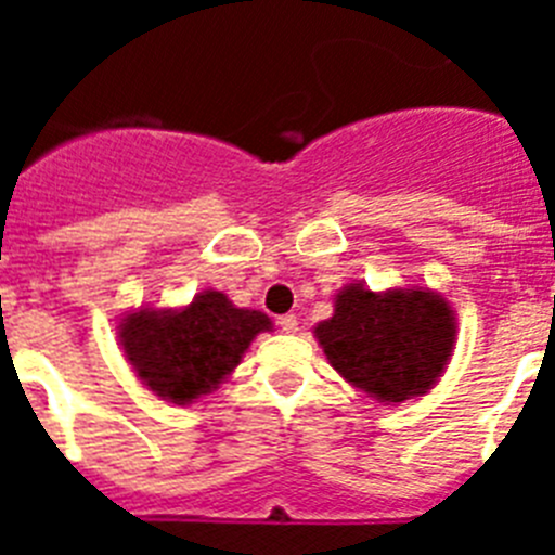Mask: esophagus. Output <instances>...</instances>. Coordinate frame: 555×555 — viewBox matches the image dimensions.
I'll return each mask as SVG.
<instances>
[{
    "mask_svg": "<svg viewBox=\"0 0 555 555\" xmlns=\"http://www.w3.org/2000/svg\"><path fill=\"white\" fill-rule=\"evenodd\" d=\"M278 325H281L283 333L300 331V322H297V317H294V313H286V317H281V320H278Z\"/></svg>",
    "mask_w": 555,
    "mask_h": 555,
    "instance_id": "1",
    "label": "esophagus"
}]
</instances>
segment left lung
I'll return each instance as SVG.
<instances>
[{"label":"left lung","mask_w":555,"mask_h":555,"mask_svg":"<svg viewBox=\"0 0 555 555\" xmlns=\"http://www.w3.org/2000/svg\"><path fill=\"white\" fill-rule=\"evenodd\" d=\"M333 370L386 405L425 395L455 347V313L430 288L372 292L350 283L336 294L331 320L313 327Z\"/></svg>","instance_id":"left-lung-1"}]
</instances>
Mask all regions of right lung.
<instances>
[{
  "label": "right lung",
  "mask_w": 555,
  "mask_h": 555,
  "mask_svg": "<svg viewBox=\"0 0 555 555\" xmlns=\"http://www.w3.org/2000/svg\"><path fill=\"white\" fill-rule=\"evenodd\" d=\"M116 331L141 384L169 403L189 405L242 364L253 338L272 331V320L205 288L185 308L125 313Z\"/></svg>",
  "instance_id": "right-lung-1"
}]
</instances>
